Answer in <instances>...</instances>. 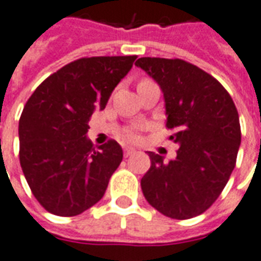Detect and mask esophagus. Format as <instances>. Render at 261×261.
Segmentation results:
<instances>
[{
    "mask_svg": "<svg viewBox=\"0 0 261 261\" xmlns=\"http://www.w3.org/2000/svg\"><path fill=\"white\" fill-rule=\"evenodd\" d=\"M134 152H136V150L133 149V148H125V149H124V158H128V156L133 155Z\"/></svg>",
    "mask_w": 261,
    "mask_h": 261,
    "instance_id": "34e87169",
    "label": "esophagus"
}]
</instances>
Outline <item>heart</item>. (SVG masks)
I'll use <instances>...</instances> for the list:
<instances>
[{"instance_id":"b5f03b06","label":"heart","mask_w":261,"mask_h":261,"mask_svg":"<svg viewBox=\"0 0 261 261\" xmlns=\"http://www.w3.org/2000/svg\"><path fill=\"white\" fill-rule=\"evenodd\" d=\"M127 140L136 141L137 140V134H136V133H134V131H130V133L127 134Z\"/></svg>"}]
</instances>
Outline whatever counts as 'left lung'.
I'll return each instance as SVG.
<instances>
[{
  "label": "left lung",
  "instance_id": "obj_1",
  "mask_svg": "<svg viewBox=\"0 0 261 261\" xmlns=\"http://www.w3.org/2000/svg\"><path fill=\"white\" fill-rule=\"evenodd\" d=\"M136 65L162 88L166 127L179 145L177 158L169 162L149 152L150 169L141 188L162 214L192 219L216 202L235 167L241 145L238 111L227 90L190 62L140 58Z\"/></svg>",
  "mask_w": 261,
  "mask_h": 261
}]
</instances>
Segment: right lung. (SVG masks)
<instances>
[{"mask_svg":"<svg viewBox=\"0 0 261 261\" xmlns=\"http://www.w3.org/2000/svg\"><path fill=\"white\" fill-rule=\"evenodd\" d=\"M133 57L80 58L36 88L19 120L23 174L44 209L77 216L99 202L123 159L115 140L95 146L87 138L92 112L105 109Z\"/></svg>","mask_w":261,"mask_h":261,"instance_id":"right-lung-1","label":"right lung"}]
</instances>
